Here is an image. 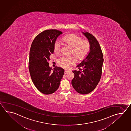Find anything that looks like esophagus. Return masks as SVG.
Returning <instances> with one entry per match:
<instances>
[{"label": "esophagus", "instance_id": "obj_1", "mask_svg": "<svg viewBox=\"0 0 131 131\" xmlns=\"http://www.w3.org/2000/svg\"><path fill=\"white\" fill-rule=\"evenodd\" d=\"M68 72L69 71H67V70H65V71H64V74H67Z\"/></svg>", "mask_w": 131, "mask_h": 131}]
</instances>
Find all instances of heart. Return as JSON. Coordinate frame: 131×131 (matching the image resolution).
Returning a JSON list of instances; mask_svg holds the SVG:
<instances>
[{"instance_id": "1", "label": "heart", "mask_w": 131, "mask_h": 131, "mask_svg": "<svg viewBox=\"0 0 131 131\" xmlns=\"http://www.w3.org/2000/svg\"><path fill=\"white\" fill-rule=\"evenodd\" d=\"M65 44L71 47L70 53L73 54L78 60L84 59L89 54L91 49V44L86 40H83L82 37L77 35L69 34L62 38ZM61 48V43L56 40L54 44V51L58 53ZM72 56H62L57 59V63L60 66L65 69H69L71 65L74 64L77 59Z\"/></svg>"}]
</instances>
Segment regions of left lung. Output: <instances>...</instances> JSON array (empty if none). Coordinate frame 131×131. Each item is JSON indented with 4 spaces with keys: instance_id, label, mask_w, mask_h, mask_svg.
<instances>
[{
    "instance_id": "obj_1",
    "label": "left lung",
    "mask_w": 131,
    "mask_h": 131,
    "mask_svg": "<svg viewBox=\"0 0 131 131\" xmlns=\"http://www.w3.org/2000/svg\"><path fill=\"white\" fill-rule=\"evenodd\" d=\"M91 44V49L86 58L78 64L71 83L79 94L90 93L96 88L100 81L103 63V54L95 37L89 32H82Z\"/></svg>"
}]
</instances>
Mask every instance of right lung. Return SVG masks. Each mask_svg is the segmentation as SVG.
Masks as SVG:
<instances>
[{"label":"right lung","mask_w":131,"mask_h":131,"mask_svg":"<svg viewBox=\"0 0 131 131\" xmlns=\"http://www.w3.org/2000/svg\"><path fill=\"white\" fill-rule=\"evenodd\" d=\"M57 30H48L41 32L35 38L30 49L29 69L32 82L40 92L53 94L59 86L64 69L56 67L51 71L49 67V56L54 52V44L62 34Z\"/></svg>","instance_id":"1"}]
</instances>
